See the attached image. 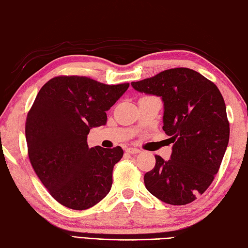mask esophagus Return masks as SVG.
Segmentation results:
<instances>
[{"instance_id": "34e87169", "label": "esophagus", "mask_w": 248, "mask_h": 248, "mask_svg": "<svg viewBox=\"0 0 248 248\" xmlns=\"http://www.w3.org/2000/svg\"><path fill=\"white\" fill-rule=\"evenodd\" d=\"M126 152H127L128 154H138V153H140V150H138V149H135V148H127L126 149Z\"/></svg>"}]
</instances>
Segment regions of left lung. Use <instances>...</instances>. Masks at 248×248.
Listing matches in <instances>:
<instances>
[{"instance_id": "left-lung-1", "label": "left lung", "mask_w": 248, "mask_h": 248, "mask_svg": "<svg viewBox=\"0 0 248 248\" xmlns=\"http://www.w3.org/2000/svg\"><path fill=\"white\" fill-rule=\"evenodd\" d=\"M131 87L163 100V129L173 143L169 160L155 156V167L144 174L146 189L165 203H190L213 182L229 142L223 96L213 82L184 67Z\"/></svg>"}]
</instances>
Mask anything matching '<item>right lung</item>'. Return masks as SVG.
<instances>
[{
    "label": "right lung",
    "mask_w": 248,
    "mask_h": 248,
    "mask_svg": "<svg viewBox=\"0 0 248 248\" xmlns=\"http://www.w3.org/2000/svg\"><path fill=\"white\" fill-rule=\"evenodd\" d=\"M129 87L88 77L61 76L38 92L25 123L31 165L53 198L73 210H87L112 185L121 146L89 148L90 129L107 123V113Z\"/></svg>",
    "instance_id": "1"
}]
</instances>
